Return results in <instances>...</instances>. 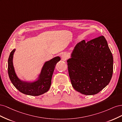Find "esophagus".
<instances>
[{"label":"esophagus","instance_id":"esophagus-1","mask_svg":"<svg viewBox=\"0 0 122 122\" xmlns=\"http://www.w3.org/2000/svg\"><path fill=\"white\" fill-rule=\"evenodd\" d=\"M68 54L67 53H62V55H61V58H62V59L63 60L66 61L68 58Z\"/></svg>","mask_w":122,"mask_h":122}]
</instances>
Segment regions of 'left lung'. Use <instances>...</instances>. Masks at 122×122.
Instances as JSON below:
<instances>
[{
  "label": "left lung",
  "instance_id": "1",
  "mask_svg": "<svg viewBox=\"0 0 122 122\" xmlns=\"http://www.w3.org/2000/svg\"><path fill=\"white\" fill-rule=\"evenodd\" d=\"M67 62L72 86L83 95L98 93L112 79L113 56L103 36L77 44Z\"/></svg>",
  "mask_w": 122,
  "mask_h": 122
}]
</instances>
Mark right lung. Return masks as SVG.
Listing matches in <instances>:
<instances>
[{
	"instance_id": "add662e5",
	"label": "right lung",
	"mask_w": 122,
	"mask_h": 122,
	"mask_svg": "<svg viewBox=\"0 0 122 122\" xmlns=\"http://www.w3.org/2000/svg\"><path fill=\"white\" fill-rule=\"evenodd\" d=\"M15 51V49L12 51L8 59V74L14 86L22 93L35 96L47 92L51 86V78L55 65L61 60V58L56 57L46 62L42 70L39 80L34 83H28L20 80L15 72L13 65V57Z\"/></svg>"
}]
</instances>
